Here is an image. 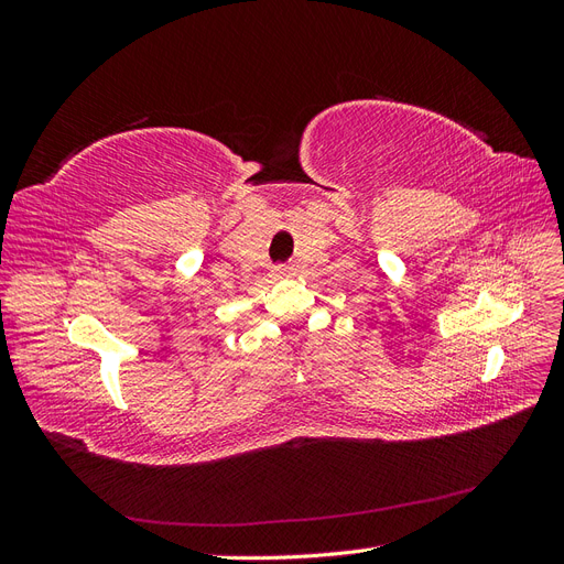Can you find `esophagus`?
<instances>
[{
    "label": "esophagus",
    "mask_w": 564,
    "mask_h": 564,
    "mask_svg": "<svg viewBox=\"0 0 564 564\" xmlns=\"http://www.w3.org/2000/svg\"><path fill=\"white\" fill-rule=\"evenodd\" d=\"M272 275H275V280H286L294 275V268H275L272 270Z\"/></svg>",
    "instance_id": "esophagus-1"
}]
</instances>
